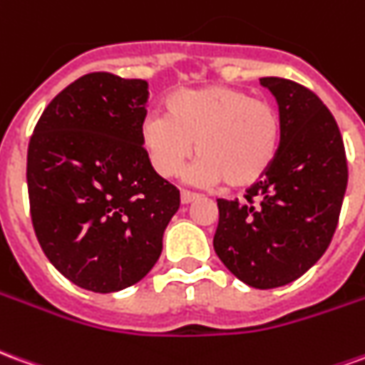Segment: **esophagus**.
Returning a JSON list of instances; mask_svg holds the SVG:
<instances>
[{
	"mask_svg": "<svg viewBox=\"0 0 365 365\" xmlns=\"http://www.w3.org/2000/svg\"><path fill=\"white\" fill-rule=\"evenodd\" d=\"M195 199H199L197 193H191V191H182V203L183 205H190V203H193Z\"/></svg>",
	"mask_w": 365,
	"mask_h": 365,
	"instance_id": "34e87169",
	"label": "esophagus"
}]
</instances>
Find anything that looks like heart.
<instances>
[{"label":"heart","mask_w":365,"mask_h":365,"mask_svg":"<svg viewBox=\"0 0 365 365\" xmlns=\"http://www.w3.org/2000/svg\"><path fill=\"white\" fill-rule=\"evenodd\" d=\"M166 111L146 115L140 125V143L160 175L180 174L195 148L201 158L190 180L201 185L227 182L246 190L274 166L282 119L268 101L229 86H205L172 93Z\"/></svg>","instance_id":"1"}]
</instances>
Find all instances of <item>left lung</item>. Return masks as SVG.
<instances>
[{
  "instance_id": "1",
  "label": "left lung",
  "mask_w": 365,
  "mask_h": 365,
  "mask_svg": "<svg viewBox=\"0 0 365 365\" xmlns=\"http://www.w3.org/2000/svg\"><path fill=\"white\" fill-rule=\"evenodd\" d=\"M279 107L282 143L274 166L246 190V201L219 199L217 256L250 287L274 289L313 268L336 230L348 183L342 135L313 91L283 78H260Z\"/></svg>"
}]
</instances>
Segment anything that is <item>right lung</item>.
I'll return each instance as SVG.
<instances>
[{
	"label": "right lung",
	"mask_w": 365,
	"mask_h": 365,
	"mask_svg": "<svg viewBox=\"0 0 365 365\" xmlns=\"http://www.w3.org/2000/svg\"><path fill=\"white\" fill-rule=\"evenodd\" d=\"M148 83L78 78L46 105L27 152L31 219L54 268L82 289L135 285L162 254L180 191L140 143Z\"/></svg>",
	"instance_id": "right-lung-1"
}]
</instances>
